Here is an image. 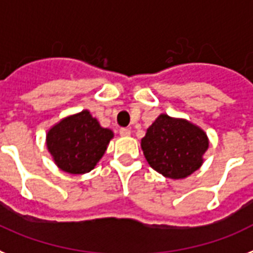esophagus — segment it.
<instances>
[{
  "label": "esophagus",
  "mask_w": 253,
  "mask_h": 253,
  "mask_svg": "<svg viewBox=\"0 0 253 253\" xmlns=\"http://www.w3.org/2000/svg\"><path fill=\"white\" fill-rule=\"evenodd\" d=\"M119 133H120V135H123V137H129V135H130V130L126 128H122L119 130Z\"/></svg>",
  "instance_id": "34e87169"
}]
</instances>
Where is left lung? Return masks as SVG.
I'll return each instance as SVG.
<instances>
[{
    "mask_svg": "<svg viewBox=\"0 0 253 253\" xmlns=\"http://www.w3.org/2000/svg\"><path fill=\"white\" fill-rule=\"evenodd\" d=\"M210 141L207 133L186 119L160 114L147 128L141 147L152 169L172 179L186 178L203 164Z\"/></svg>",
    "mask_w": 253,
    "mask_h": 253,
    "instance_id": "left-lung-1",
    "label": "left lung"
}]
</instances>
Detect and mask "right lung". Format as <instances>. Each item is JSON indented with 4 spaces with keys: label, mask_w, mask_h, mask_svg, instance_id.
Returning <instances> with one entry per match:
<instances>
[{
    "label": "right lung",
    "mask_w": 253,
    "mask_h": 253,
    "mask_svg": "<svg viewBox=\"0 0 253 253\" xmlns=\"http://www.w3.org/2000/svg\"><path fill=\"white\" fill-rule=\"evenodd\" d=\"M112 138L111 129L102 128L90 112L83 110L62 119L47 130L46 147L63 172L84 174L97 166Z\"/></svg>",
    "instance_id": "add662e5"
}]
</instances>
